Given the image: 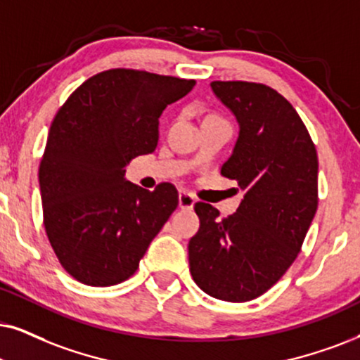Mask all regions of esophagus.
Returning <instances> with one entry per match:
<instances>
[{"label": "esophagus", "mask_w": 360, "mask_h": 360, "mask_svg": "<svg viewBox=\"0 0 360 360\" xmlns=\"http://www.w3.org/2000/svg\"><path fill=\"white\" fill-rule=\"evenodd\" d=\"M195 204L194 195L191 193H186V191H181L179 193V207L181 209H193Z\"/></svg>", "instance_id": "1"}]
</instances>
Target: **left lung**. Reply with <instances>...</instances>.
I'll return each mask as SVG.
<instances>
[{"instance_id":"1","label":"left lung","mask_w":360,"mask_h":360,"mask_svg":"<svg viewBox=\"0 0 360 360\" xmlns=\"http://www.w3.org/2000/svg\"><path fill=\"white\" fill-rule=\"evenodd\" d=\"M212 93L236 116L239 136L221 174L244 191L238 211L221 219L195 202L201 226L189 240L195 284L227 302L252 301L297 257L317 211V153L288 99L266 84L212 81Z\"/></svg>"}]
</instances>
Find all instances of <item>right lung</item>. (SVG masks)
Returning a JSON list of instances; mask_svg holds the SVG:
<instances>
[{
  "instance_id": "1",
  "label": "right lung",
  "mask_w": 360,
  "mask_h": 360,
  "mask_svg": "<svg viewBox=\"0 0 360 360\" xmlns=\"http://www.w3.org/2000/svg\"><path fill=\"white\" fill-rule=\"evenodd\" d=\"M194 84L146 71H103L54 116L39 165L44 229L76 281L106 288L129 279L177 207L174 186L143 189L126 179L124 167L156 149L159 116Z\"/></svg>"
}]
</instances>
